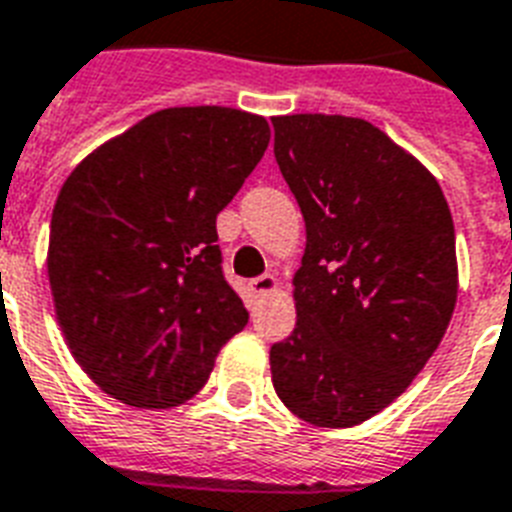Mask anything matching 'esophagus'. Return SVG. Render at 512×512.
<instances>
[{
  "mask_svg": "<svg viewBox=\"0 0 512 512\" xmlns=\"http://www.w3.org/2000/svg\"><path fill=\"white\" fill-rule=\"evenodd\" d=\"M249 287H252L255 295H268V292L276 289V279H273L271 273H263V276H257V279L249 281Z\"/></svg>",
  "mask_w": 512,
  "mask_h": 512,
  "instance_id": "obj_1",
  "label": "esophagus"
}]
</instances>
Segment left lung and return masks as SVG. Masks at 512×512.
I'll use <instances>...</instances> for the list:
<instances>
[{
  "instance_id": "8db88e82",
  "label": "left lung",
  "mask_w": 512,
  "mask_h": 512,
  "mask_svg": "<svg viewBox=\"0 0 512 512\" xmlns=\"http://www.w3.org/2000/svg\"><path fill=\"white\" fill-rule=\"evenodd\" d=\"M271 122L305 220L297 324L271 345L273 388L305 422L350 428L409 388L449 327L452 212L436 177L364 119Z\"/></svg>"
}]
</instances>
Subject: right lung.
<instances>
[{"label":"right lung","instance_id":"right-lung-1","mask_svg":"<svg viewBox=\"0 0 512 512\" xmlns=\"http://www.w3.org/2000/svg\"><path fill=\"white\" fill-rule=\"evenodd\" d=\"M268 140V122L247 111L164 108L68 175L47 273L68 348L108 396L183 404L247 327L215 223Z\"/></svg>","mask_w":512,"mask_h":512}]
</instances>
